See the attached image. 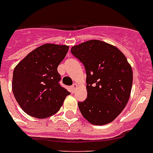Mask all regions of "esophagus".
Listing matches in <instances>:
<instances>
[{
  "instance_id": "esophagus-1",
  "label": "esophagus",
  "mask_w": 153,
  "mask_h": 153,
  "mask_svg": "<svg viewBox=\"0 0 153 153\" xmlns=\"http://www.w3.org/2000/svg\"><path fill=\"white\" fill-rule=\"evenodd\" d=\"M77 87H78V84L74 83V85H73V86H71L72 92H74V91H75V90H76V89H77Z\"/></svg>"
}]
</instances>
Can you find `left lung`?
Returning <instances> with one entry per match:
<instances>
[{"instance_id":"obj_1","label":"left lung","mask_w":153,"mask_h":153,"mask_svg":"<svg viewBox=\"0 0 153 153\" xmlns=\"http://www.w3.org/2000/svg\"><path fill=\"white\" fill-rule=\"evenodd\" d=\"M86 72L87 98L79 102L82 115L92 125L111 122L128 103L133 70L123 53L114 45L92 39L71 48Z\"/></svg>"}]
</instances>
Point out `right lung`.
<instances>
[{
    "label": "right lung",
    "instance_id": "add662e5",
    "mask_svg": "<svg viewBox=\"0 0 153 153\" xmlns=\"http://www.w3.org/2000/svg\"><path fill=\"white\" fill-rule=\"evenodd\" d=\"M69 47L45 44L23 59L13 71V89L20 108L29 116L46 118L56 114L70 92L59 83L57 67Z\"/></svg>",
    "mask_w": 153,
    "mask_h": 153
}]
</instances>
